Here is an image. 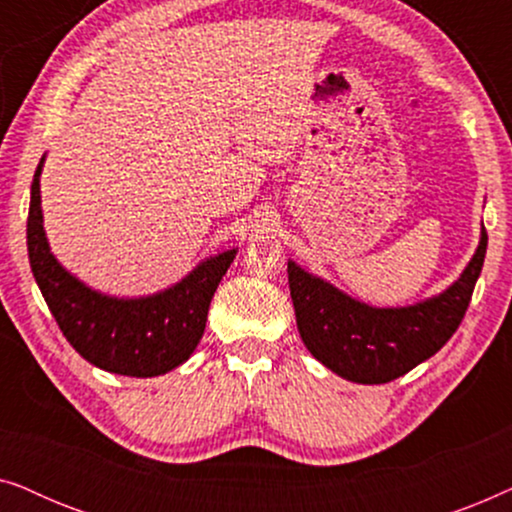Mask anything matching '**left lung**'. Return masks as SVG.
<instances>
[{"label": "left lung", "mask_w": 512, "mask_h": 512, "mask_svg": "<svg viewBox=\"0 0 512 512\" xmlns=\"http://www.w3.org/2000/svg\"><path fill=\"white\" fill-rule=\"evenodd\" d=\"M487 254V230L450 289L408 307H370L289 261L296 324L314 359L359 384L396 380L452 338L471 303Z\"/></svg>", "instance_id": "8db88e82"}]
</instances>
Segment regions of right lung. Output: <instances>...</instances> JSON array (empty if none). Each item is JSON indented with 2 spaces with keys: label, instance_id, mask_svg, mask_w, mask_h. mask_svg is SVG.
Returning <instances> with one entry per match:
<instances>
[{
  "label": "right lung",
  "instance_id": "obj_1",
  "mask_svg": "<svg viewBox=\"0 0 512 512\" xmlns=\"http://www.w3.org/2000/svg\"><path fill=\"white\" fill-rule=\"evenodd\" d=\"M41 167L44 158L32 179L27 254L41 296L69 345L93 366L116 375L156 377L181 366L205 333L209 303L237 249L207 258L156 296H104L69 275L51 254L41 216Z\"/></svg>",
  "mask_w": 512,
  "mask_h": 512
}]
</instances>
